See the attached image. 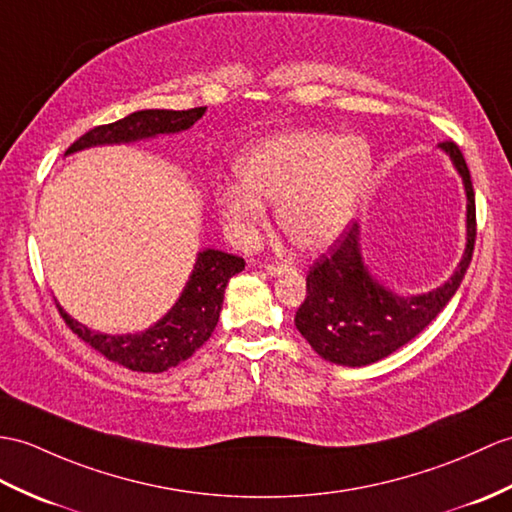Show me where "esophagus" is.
Masks as SVG:
<instances>
[{
	"instance_id": "34e87169",
	"label": "esophagus",
	"mask_w": 512,
	"mask_h": 512,
	"mask_svg": "<svg viewBox=\"0 0 512 512\" xmlns=\"http://www.w3.org/2000/svg\"><path fill=\"white\" fill-rule=\"evenodd\" d=\"M288 268H290L288 264H268L266 272H268L270 277H277V275H281V272H285Z\"/></svg>"
}]
</instances>
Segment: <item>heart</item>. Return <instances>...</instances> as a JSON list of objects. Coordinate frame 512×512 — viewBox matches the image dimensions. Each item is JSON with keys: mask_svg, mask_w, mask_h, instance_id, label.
<instances>
[{"mask_svg": "<svg viewBox=\"0 0 512 512\" xmlns=\"http://www.w3.org/2000/svg\"><path fill=\"white\" fill-rule=\"evenodd\" d=\"M242 183L218 189L224 227L248 244L266 222L264 200L290 240L323 251L349 229L373 176V150L362 137L292 130L261 139L237 161Z\"/></svg>", "mask_w": 512, "mask_h": 512, "instance_id": "obj_1", "label": "heart"}]
</instances>
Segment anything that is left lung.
<instances>
[{"instance_id":"left-lung-1","label":"left lung","mask_w":512,"mask_h":512,"mask_svg":"<svg viewBox=\"0 0 512 512\" xmlns=\"http://www.w3.org/2000/svg\"><path fill=\"white\" fill-rule=\"evenodd\" d=\"M467 196V244L456 270L438 288L399 294L379 281L362 255V231L353 222L307 275V296L294 325L312 349L340 366H368L388 358L432 323L460 288L475 244V194L462 152L454 141L438 144Z\"/></svg>"}]
</instances>
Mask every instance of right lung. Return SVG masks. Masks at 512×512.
<instances>
[{"instance_id":"1","label":"right lung","mask_w":512,"mask_h":512,"mask_svg":"<svg viewBox=\"0 0 512 512\" xmlns=\"http://www.w3.org/2000/svg\"><path fill=\"white\" fill-rule=\"evenodd\" d=\"M205 106L189 111L146 109L130 113L124 120L98 126L82 135L69 146L65 154H74L95 146H120L135 141L154 139L159 135H176L192 128L198 122ZM244 270V259L205 248L196 255L192 275L185 281V288L176 303L165 312L157 323L135 334H102L71 318L56 301L58 312L74 334L85 340L91 349L102 353L106 360L128 371L137 373H163L168 368L185 362L205 344L218 325L224 290L229 279Z\"/></svg>"}]
</instances>
